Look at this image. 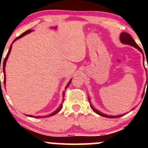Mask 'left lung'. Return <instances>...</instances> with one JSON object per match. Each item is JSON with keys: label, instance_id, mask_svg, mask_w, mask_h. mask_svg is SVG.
I'll use <instances>...</instances> for the list:
<instances>
[{"label": "left lung", "instance_id": "8db88e82", "mask_svg": "<svg viewBox=\"0 0 148 148\" xmlns=\"http://www.w3.org/2000/svg\"><path fill=\"white\" fill-rule=\"evenodd\" d=\"M120 41H121L122 43L124 44V45H129L132 46V47H135V48L138 49V50L140 51L143 53L142 49L138 47V45H137L135 41H134V40H133V38H132V36H131L130 34H128V33H121V35H120ZM147 84H148V79H147ZM89 102H90V105L91 108L93 110V111L95 112L96 113H97V114H99V115H101V116L106 117V118H118V117L122 116V115H119V116H109V115L103 114V113H100L99 111H98L97 110H96L95 108H94V107L92 106L90 101H89Z\"/></svg>", "mask_w": 148, "mask_h": 148}]
</instances>
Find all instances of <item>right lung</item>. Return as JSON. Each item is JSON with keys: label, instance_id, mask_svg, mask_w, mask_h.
<instances>
[{"label": "right lung", "instance_id": "1", "mask_svg": "<svg viewBox=\"0 0 148 148\" xmlns=\"http://www.w3.org/2000/svg\"><path fill=\"white\" fill-rule=\"evenodd\" d=\"M31 31H32L31 30H26V31L24 32V33H22L21 35H19V36L16 37V38L15 39V40H14V41H13L12 44L14 43V42L15 41H16V40H18V39L21 38V37H23V36H24L25 35H26V34H28V33H30V32H31ZM12 45H11V46H10V49H9V51H8V54H7L6 57L5 58V59H4V61H3V73H4V81H3V82H4V84H5V79H5V64H6V61H7V59H8V56H9V55H10V51H11L12 47ZM0 69H1V65H0ZM71 81H72V80H70V81H69V84H67V86H66L65 89H66V88H67V87H68V86H69V84H70V83H71ZM64 92H63V97H64ZM62 101H63V99H62ZM62 108V103H61V104H60V106H59V108H58V109L56 110V111H54L53 113H51V114H49V115H47V117H50V116H52V115H53L56 114V113H58L59 111H60V110H61V108ZM28 116H30V117H33V115H28ZM35 118H43V117L39 116V117H35Z\"/></svg>", "mask_w": 148, "mask_h": 148}]
</instances>
